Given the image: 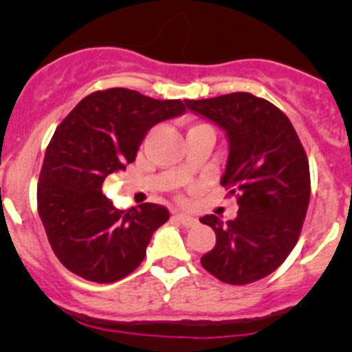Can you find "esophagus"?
I'll use <instances>...</instances> for the list:
<instances>
[{"label": "esophagus", "instance_id": "esophagus-1", "mask_svg": "<svg viewBox=\"0 0 352 352\" xmlns=\"http://www.w3.org/2000/svg\"><path fill=\"white\" fill-rule=\"evenodd\" d=\"M175 218L179 219V221L182 223L184 226H194V225H196V218H192V216L187 214V212H175Z\"/></svg>", "mask_w": 352, "mask_h": 352}]
</instances>
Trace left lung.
<instances>
[{"mask_svg": "<svg viewBox=\"0 0 352 352\" xmlns=\"http://www.w3.org/2000/svg\"><path fill=\"white\" fill-rule=\"evenodd\" d=\"M186 105L225 131L228 160L221 186L239 204L230 221L201 218L216 233L202 267L228 285L258 281L286 261L301 233L310 202L307 153L285 113L247 91Z\"/></svg>", "mask_w": 352, "mask_h": 352, "instance_id": "1", "label": "left lung"}]
</instances>
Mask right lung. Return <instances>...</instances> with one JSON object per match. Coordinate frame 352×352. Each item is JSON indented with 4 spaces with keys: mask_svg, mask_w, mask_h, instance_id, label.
<instances>
[{
    "mask_svg": "<svg viewBox=\"0 0 352 352\" xmlns=\"http://www.w3.org/2000/svg\"><path fill=\"white\" fill-rule=\"evenodd\" d=\"M180 100H155L127 88L85 97L56 129L37 186L38 216L56 257L87 281H119L143 262L168 209L113 208L102 194L107 175L136 160L155 124L182 116Z\"/></svg>",
    "mask_w": 352,
    "mask_h": 352,
    "instance_id": "add662e5",
    "label": "right lung"
}]
</instances>
